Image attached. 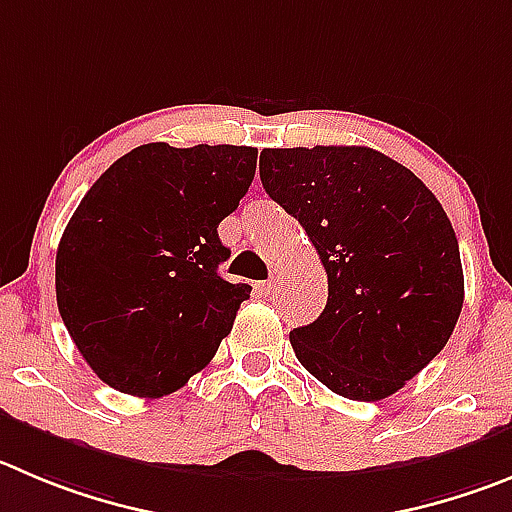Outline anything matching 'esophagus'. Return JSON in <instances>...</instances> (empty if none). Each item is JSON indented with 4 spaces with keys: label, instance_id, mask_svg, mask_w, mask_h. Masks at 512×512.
Wrapping results in <instances>:
<instances>
[{
    "label": "esophagus",
    "instance_id": "esophagus-1",
    "mask_svg": "<svg viewBox=\"0 0 512 512\" xmlns=\"http://www.w3.org/2000/svg\"><path fill=\"white\" fill-rule=\"evenodd\" d=\"M278 288H280V275H272L270 280H265V283H257V293L260 295H275L278 293Z\"/></svg>",
    "mask_w": 512,
    "mask_h": 512
}]
</instances>
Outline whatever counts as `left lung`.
<instances>
[{
  "label": "left lung",
  "mask_w": 512,
  "mask_h": 512,
  "mask_svg": "<svg viewBox=\"0 0 512 512\" xmlns=\"http://www.w3.org/2000/svg\"><path fill=\"white\" fill-rule=\"evenodd\" d=\"M260 179L328 275L318 321L290 331L295 356L346 399H386L442 351L460 318V245L442 204L407 166L366 146L265 148Z\"/></svg>",
  "instance_id": "obj_1"
}]
</instances>
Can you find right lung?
<instances>
[{
    "label": "right lung",
    "mask_w": 512,
    "mask_h": 512,
    "mask_svg": "<svg viewBox=\"0 0 512 512\" xmlns=\"http://www.w3.org/2000/svg\"><path fill=\"white\" fill-rule=\"evenodd\" d=\"M255 166L252 146L146 143L90 186L57 247L55 293L100 381L156 399L212 361L252 290L219 275L217 227Z\"/></svg>",
    "instance_id": "right-lung-1"
}]
</instances>
